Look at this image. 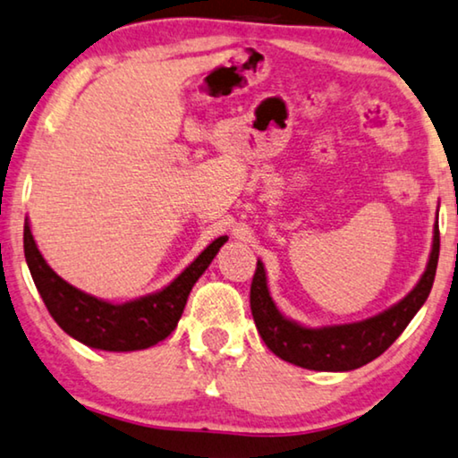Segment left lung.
<instances>
[{"mask_svg": "<svg viewBox=\"0 0 458 458\" xmlns=\"http://www.w3.org/2000/svg\"><path fill=\"white\" fill-rule=\"evenodd\" d=\"M440 256V229L434 227L429 262L415 289L396 306L353 324L306 328L276 310L267 287L264 264L258 260L250 287V308L262 341L276 357L316 372H349L380 357L399 339L432 291Z\"/></svg>", "mask_w": 458, "mask_h": 458, "instance_id": "1", "label": "left lung"}]
</instances>
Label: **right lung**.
<instances>
[{
    "mask_svg": "<svg viewBox=\"0 0 458 458\" xmlns=\"http://www.w3.org/2000/svg\"><path fill=\"white\" fill-rule=\"evenodd\" d=\"M225 242V235L215 240L174 283L158 293L128 303H109L72 287L53 273L32 240L29 223L24 225L26 264L53 320L86 347L103 351L148 349L167 339L180 322L191 287L208 268Z\"/></svg>",
    "mask_w": 458,
    "mask_h": 458,
    "instance_id": "add662e5",
    "label": "right lung"
}]
</instances>
